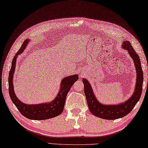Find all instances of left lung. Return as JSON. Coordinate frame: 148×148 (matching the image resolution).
<instances>
[{
  "label": "left lung",
  "instance_id": "left-lung-1",
  "mask_svg": "<svg viewBox=\"0 0 148 148\" xmlns=\"http://www.w3.org/2000/svg\"><path fill=\"white\" fill-rule=\"evenodd\" d=\"M122 48L127 50L128 53L134 63L136 70V83L134 91L129 99L125 102L114 105H106L98 101L93 93L90 84L86 78H82L84 84V92L86 99L88 109L95 116L107 120H114L122 118L127 115L138 103L141 95L143 84V71L139 57L135 52L131 43L124 41L122 43Z\"/></svg>",
  "mask_w": 148,
  "mask_h": 148
}]
</instances>
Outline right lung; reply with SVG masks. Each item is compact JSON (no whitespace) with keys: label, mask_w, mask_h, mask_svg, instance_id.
<instances>
[{"label":"right lung","mask_w":148,"mask_h":148,"mask_svg":"<svg viewBox=\"0 0 148 148\" xmlns=\"http://www.w3.org/2000/svg\"><path fill=\"white\" fill-rule=\"evenodd\" d=\"M29 39H26L19 51L14 56L12 65L9 74V92L10 99L14 105L23 116L32 120H45L55 117L63 112L66 97L74 83L78 80V75H73L64 77L62 80L60 90L55 99L50 102L38 104H27L21 102L14 92L13 79L16 70V64L17 56L23 53L29 42Z\"/></svg>","instance_id":"1"}]
</instances>
